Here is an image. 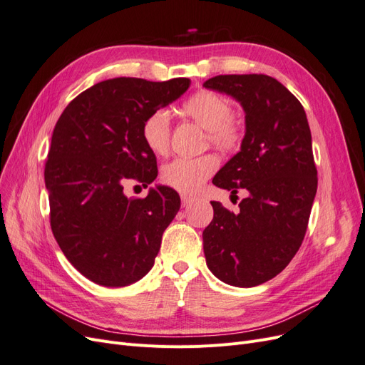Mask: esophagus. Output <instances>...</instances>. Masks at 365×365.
Wrapping results in <instances>:
<instances>
[{
	"mask_svg": "<svg viewBox=\"0 0 365 365\" xmlns=\"http://www.w3.org/2000/svg\"><path fill=\"white\" fill-rule=\"evenodd\" d=\"M195 200L193 197H190V196H187V195H181V202H182V205L184 207H187V205H190L192 202H193Z\"/></svg>",
	"mask_w": 365,
	"mask_h": 365,
	"instance_id": "obj_1",
	"label": "esophagus"
}]
</instances>
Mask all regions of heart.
I'll return each mask as SVG.
<instances>
[{"mask_svg":"<svg viewBox=\"0 0 365 365\" xmlns=\"http://www.w3.org/2000/svg\"><path fill=\"white\" fill-rule=\"evenodd\" d=\"M181 111L208 130L210 141L219 149L230 150L237 146L240 130L230 120L233 108L224 96L197 91L182 103ZM169 114L165 111L152 113L143 121V140L155 155H165L169 152ZM217 158L212 153L197 158H176L164 165L163 181L175 190L192 195L201 189L208 176L217 169Z\"/></svg>","mask_w":365,"mask_h":365,"instance_id":"obj_1","label":"heart"}]
</instances>
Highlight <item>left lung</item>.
Here are the masks:
<instances>
[{"instance_id":"1","label":"left lung","mask_w":365,"mask_h":365,"mask_svg":"<svg viewBox=\"0 0 365 365\" xmlns=\"http://www.w3.org/2000/svg\"><path fill=\"white\" fill-rule=\"evenodd\" d=\"M204 86L233 97L245 113L240 150L213 184L231 195L248 192L239 213L212 201L205 262L219 280L251 288L288 267L306 235L318 184L311 129L302 103L271 76H215Z\"/></svg>"}]
</instances>
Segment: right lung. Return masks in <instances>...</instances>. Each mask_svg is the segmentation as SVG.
Returning a JSON list of instances; mask_svg holds the SVG:
<instances>
[{
  "instance_id": "obj_1",
  "label": "right lung",
  "mask_w": 365,
  "mask_h": 365,
  "mask_svg": "<svg viewBox=\"0 0 365 365\" xmlns=\"http://www.w3.org/2000/svg\"><path fill=\"white\" fill-rule=\"evenodd\" d=\"M190 81L98 82L63 109L51 135L46 187L54 239L88 280L106 288L138 282L152 269L164 230L181 207L168 185L145 200L123 192L128 180L155 181L157 158L141 135L143 121L180 98Z\"/></svg>"
}]
</instances>
